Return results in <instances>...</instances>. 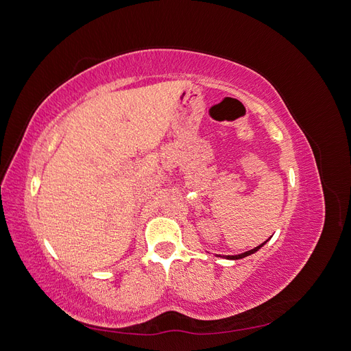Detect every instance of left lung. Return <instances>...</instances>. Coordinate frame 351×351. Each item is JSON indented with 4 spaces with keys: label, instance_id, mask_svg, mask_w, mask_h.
I'll return each instance as SVG.
<instances>
[{
    "label": "left lung",
    "instance_id": "left-lung-1",
    "mask_svg": "<svg viewBox=\"0 0 351 351\" xmlns=\"http://www.w3.org/2000/svg\"><path fill=\"white\" fill-rule=\"evenodd\" d=\"M269 239H271V237H269ZM269 239H268V240H269ZM268 240H267V241H268ZM267 241H263L262 244H259L258 247H254V249H252V250H247V252H244V253H241V254H234V256H230V254H228V256H226V258H227V259H232V261L241 259V258H246V256H249V254H252V253H254V252H258V250H259V249H261V247L263 246V244L267 243Z\"/></svg>",
    "mask_w": 351,
    "mask_h": 351
}]
</instances>
